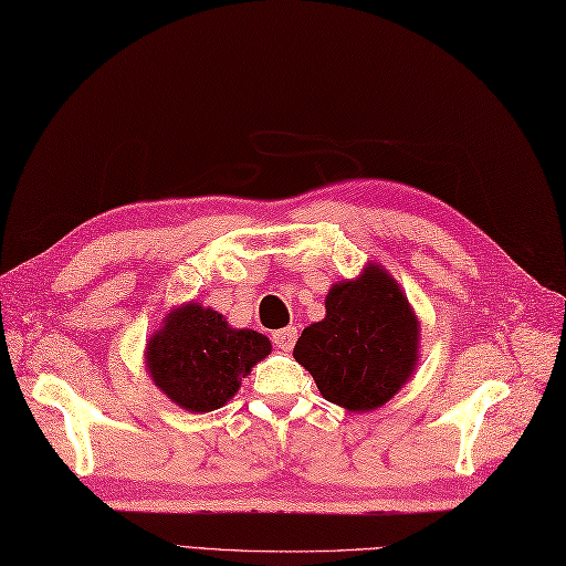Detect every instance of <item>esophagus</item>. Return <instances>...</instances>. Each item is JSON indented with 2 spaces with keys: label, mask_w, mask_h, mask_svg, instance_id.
I'll return each mask as SVG.
<instances>
[{
  "label": "esophagus",
  "mask_w": 566,
  "mask_h": 566,
  "mask_svg": "<svg viewBox=\"0 0 566 566\" xmlns=\"http://www.w3.org/2000/svg\"><path fill=\"white\" fill-rule=\"evenodd\" d=\"M296 337H298V329L296 327H284V329L274 332L272 342H274V346H280L282 352H292L294 344H296Z\"/></svg>",
  "instance_id": "obj_1"
}]
</instances>
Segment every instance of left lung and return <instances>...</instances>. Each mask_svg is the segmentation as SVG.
Masks as SVG:
<instances>
[{
	"label": "left lung",
	"instance_id": "8db88e82",
	"mask_svg": "<svg viewBox=\"0 0 566 566\" xmlns=\"http://www.w3.org/2000/svg\"><path fill=\"white\" fill-rule=\"evenodd\" d=\"M421 325L392 274L368 263L356 280L332 284L325 317L301 332L294 358L321 395L346 411L392 399L418 366Z\"/></svg>",
	"mask_w": 566,
	"mask_h": 566
}]
</instances>
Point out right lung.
<instances>
[{
  "label": "right lung",
  "instance_id": "obj_1",
  "mask_svg": "<svg viewBox=\"0 0 566 566\" xmlns=\"http://www.w3.org/2000/svg\"><path fill=\"white\" fill-rule=\"evenodd\" d=\"M272 352L265 335L237 329L222 313L184 303L165 315L145 346L153 382L191 413L224 407L239 392L241 378Z\"/></svg>",
  "mask_w": 566,
  "mask_h": 566
}]
</instances>
